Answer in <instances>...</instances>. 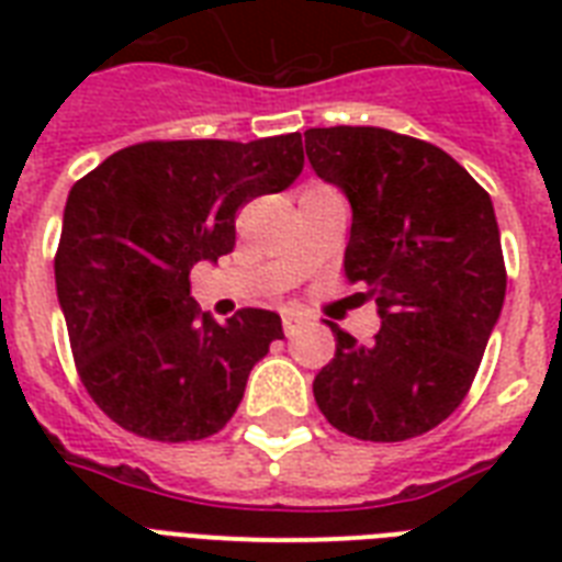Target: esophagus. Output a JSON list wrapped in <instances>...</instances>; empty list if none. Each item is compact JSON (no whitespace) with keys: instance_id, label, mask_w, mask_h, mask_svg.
Listing matches in <instances>:
<instances>
[{"instance_id":"34e87169","label":"esophagus","mask_w":562,"mask_h":562,"mask_svg":"<svg viewBox=\"0 0 562 562\" xmlns=\"http://www.w3.org/2000/svg\"><path fill=\"white\" fill-rule=\"evenodd\" d=\"M303 321H306V315H303V312H294V308H291V312H285V315H282V329H285V335H291V333H294V329H297L300 324H303Z\"/></svg>"}]
</instances>
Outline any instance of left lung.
Masks as SVG:
<instances>
[{
	"instance_id": "obj_1",
	"label": "left lung",
	"mask_w": 562,
	"mask_h": 562,
	"mask_svg": "<svg viewBox=\"0 0 562 562\" xmlns=\"http://www.w3.org/2000/svg\"><path fill=\"white\" fill-rule=\"evenodd\" d=\"M306 154L350 201L344 273L382 317L368 347L329 324L335 359L312 384L317 408L359 440L426 435L470 393L502 315L493 201L437 145L384 127H308Z\"/></svg>"
}]
</instances>
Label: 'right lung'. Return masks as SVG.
I'll return each mask as SVG.
<instances>
[{
  "label": "right lung",
  "mask_w": 562,
  "mask_h": 562,
  "mask_svg": "<svg viewBox=\"0 0 562 562\" xmlns=\"http://www.w3.org/2000/svg\"><path fill=\"white\" fill-rule=\"evenodd\" d=\"M300 171V134L154 139L75 183L55 254L57 300L83 387L116 426L187 443L236 414L254 364L285 338L282 321L238 308L215 324L189 297V273L236 247L247 201L289 189Z\"/></svg>",
  "instance_id": "add662e5"
}]
</instances>
